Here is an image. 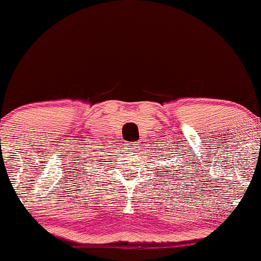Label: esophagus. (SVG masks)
I'll use <instances>...</instances> for the list:
<instances>
[{
    "label": "esophagus",
    "mask_w": 261,
    "mask_h": 261,
    "mask_svg": "<svg viewBox=\"0 0 261 261\" xmlns=\"http://www.w3.org/2000/svg\"><path fill=\"white\" fill-rule=\"evenodd\" d=\"M139 143H129V144L127 145L128 149L130 150V152H138L139 150Z\"/></svg>",
    "instance_id": "esophagus-1"
}]
</instances>
